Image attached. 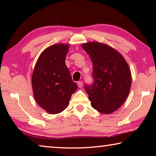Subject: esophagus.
<instances>
[{
	"instance_id": "esophagus-1",
	"label": "esophagus",
	"mask_w": 156,
	"mask_h": 156,
	"mask_svg": "<svg viewBox=\"0 0 156 156\" xmlns=\"http://www.w3.org/2000/svg\"><path fill=\"white\" fill-rule=\"evenodd\" d=\"M78 87L79 88H81V87H83V81H79V82H78Z\"/></svg>"
}]
</instances>
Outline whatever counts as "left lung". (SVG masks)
<instances>
[{"label":"left lung","mask_w":156,"mask_h":156,"mask_svg":"<svg viewBox=\"0 0 156 156\" xmlns=\"http://www.w3.org/2000/svg\"><path fill=\"white\" fill-rule=\"evenodd\" d=\"M82 47L93 63L94 84L84 87L92 107L103 114L115 112L130 91L131 74L127 62L107 44L88 42Z\"/></svg>","instance_id":"obj_1"}]
</instances>
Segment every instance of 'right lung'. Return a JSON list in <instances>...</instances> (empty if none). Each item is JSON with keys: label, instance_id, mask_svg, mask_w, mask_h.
<instances>
[{"label": "right lung", "instance_id": "add662e5", "mask_svg": "<svg viewBox=\"0 0 156 156\" xmlns=\"http://www.w3.org/2000/svg\"><path fill=\"white\" fill-rule=\"evenodd\" d=\"M69 48L68 44L63 43L46 48L37 60L31 76L37 104L51 114L64 111L78 88L65 64Z\"/></svg>", "mask_w": 156, "mask_h": 156}]
</instances>
